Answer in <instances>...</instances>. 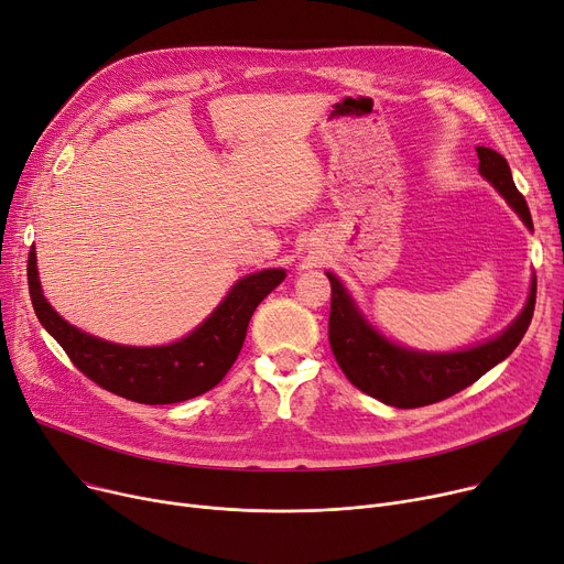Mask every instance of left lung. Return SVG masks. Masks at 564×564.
I'll return each instance as SVG.
<instances>
[{"mask_svg": "<svg viewBox=\"0 0 564 564\" xmlns=\"http://www.w3.org/2000/svg\"><path fill=\"white\" fill-rule=\"evenodd\" d=\"M476 151L480 173L506 196L523 224L532 228L528 203L512 181L508 160L485 145H478ZM327 276L332 281L329 345L340 370L354 387L398 409H416L446 400L508 359L530 327L538 294V281L532 279L523 313L498 338L464 351L423 354L393 345L375 332L354 306L343 283L334 274Z\"/></svg>", "mask_w": 564, "mask_h": 564, "instance_id": "obj_1", "label": "left lung"}]
</instances>
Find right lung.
I'll use <instances>...</instances> for the list:
<instances>
[{
    "mask_svg": "<svg viewBox=\"0 0 564 564\" xmlns=\"http://www.w3.org/2000/svg\"><path fill=\"white\" fill-rule=\"evenodd\" d=\"M283 279V270L245 276L187 338L164 347H126L82 334L58 317L43 297L34 247L26 260L29 297L47 334L100 389L141 404L183 402L217 387L242 349L253 311Z\"/></svg>",
    "mask_w": 564,
    "mask_h": 564,
    "instance_id": "obj_1",
    "label": "right lung"
}]
</instances>
